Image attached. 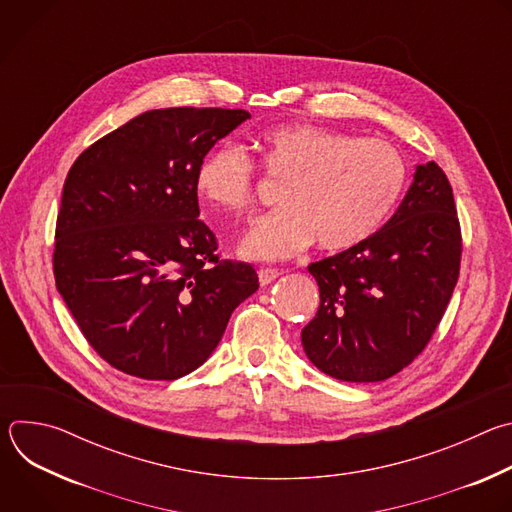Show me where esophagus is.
Wrapping results in <instances>:
<instances>
[{
  "label": "esophagus",
  "instance_id": "34e87169",
  "mask_svg": "<svg viewBox=\"0 0 512 512\" xmlns=\"http://www.w3.org/2000/svg\"><path fill=\"white\" fill-rule=\"evenodd\" d=\"M257 275H259V283L261 285H269L271 281H275L279 277V271L271 269V267H263V269L257 271Z\"/></svg>",
  "mask_w": 512,
  "mask_h": 512
}]
</instances>
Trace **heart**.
I'll return each mask as SVG.
<instances>
[{
    "label": "heart",
    "mask_w": 512,
    "mask_h": 512,
    "mask_svg": "<svg viewBox=\"0 0 512 512\" xmlns=\"http://www.w3.org/2000/svg\"><path fill=\"white\" fill-rule=\"evenodd\" d=\"M267 176L285 180L283 210L251 225L239 253L251 261H283L312 243L342 253L367 241L393 210L405 164L391 143L312 125L287 123L259 137ZM198 194L216 210L245 212L253 202L255 164L233 143L208 152L196 170Z\"/></svg>",
    "instance_id": "heart-1"
}]
</instances>
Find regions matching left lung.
Instances as JSON below:
<instances>
[{
  "label": "left lung",
  "mask_w": 512,
  "mask_h": 512,
  "mask_svg": "<svg viewBox=\"0 0 512 512\" xmlns=\"http://www.w3.org/2000/svg\"><path fill=\"white\" fill-rule=\"evenodd\" d=\"M460 257L452 186L435 162L421 164L383 229L308 265L320 287V308L302 330L314 367L348 383H377L403 371L440 324Z\"/></svg>",
  "instance_id": "8db88e82"
}]
</instances>
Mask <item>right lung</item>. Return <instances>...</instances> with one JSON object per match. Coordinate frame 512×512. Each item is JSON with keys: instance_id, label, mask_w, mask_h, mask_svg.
I'll return each instance as SVG.
<instances>
[{"instance_id": "right-lung-1", "label": "right lung", "mask_w": 512, "mask_h": 512, "mask_svg": "<svg viewBox=\"0 0 512 512\" xmlns=\"http://www.w3.org/2000/svg\"><path fill=\"white\" fill-rule=\"evenodd\" d=\"M243 109L145 111L72 164L56 218V289L111 367L174 381L221 342L259 287L249 263L221 261L200 221L196 170Z\"/></svg>"}]
</instances>
